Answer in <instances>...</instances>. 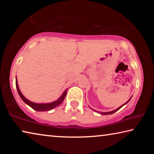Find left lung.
Returning a JSON list of instances; mask_svg holds the SVG:
<instances>
[{"label":"left lung","mask_w":154,"mask_h":154,"mask_svg":"<svg viewBox=\"0 0 154 154\" xmlns=\"http://www.w3.org/2000/svg\"><path fill=\"white\" fill-rule=\"evenodd\" d=\"M131 98H132V97H131ZM131 98H130L129 99V100H128V101H127V102H126V103H125V104H124V105H122L121 106H119V108H118V109H116V110H113V111H110V112H98V111H96V110H94V111H95L96 112H98V113H100V114H102V115H109V114H113V113H115V112H116L117 111H118L119 109H121V108L122 107V106H123L124 105H126V103H128V102H129V101H130V99H131Z\"/></svg>","instance_id":"1"}]
</instances>
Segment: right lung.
I'll return each mask as SVG.
<instances>
[{"label": "right lung", "instance_id": "1", "mask_svg": "<svg viewBox=\"0 0 154 154\" xmlns=\"http://www.w3.org/2000/svg\"><path fill=\"white\" fill-rule=\"evenodd\" d=\"M15 85H16V88L17 90V92L19 94L20 96L22 98V100L24 101V102L27 104L28 105H29L31 108H32L34 110L37 111H48L51 110V109H54L57 106H58L59 105L63 102L64 99L65 98V96L66 95V90L64 91V93L62 94V95L59 98L58 100H57L54 102H52L50 103H35L31 102V101L28 100V99L26 98L22 93H21L20 90L19 89V87H18V83H17V78L15 79Z\"/></svg>", "mask_w": 154, "mask_h": 154}]
</instances>
